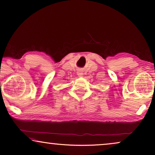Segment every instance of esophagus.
<instances>
[{"instance_id": "obj_1", "label": "esophagus", "mask_w": 155, "mask_h": 155, "mask_svg": "<svg viewBox=\"0 0 155 155\" xmlns=\"http://www.w3.org/2000/svg\"><path fill=\"white\" fill-rule=\"evenodd\" d=\"M77 74H78V75L79 77H82V75H83V73H82V72L81 71H78L77 72Z\"/></svg>"}]
</instances>
